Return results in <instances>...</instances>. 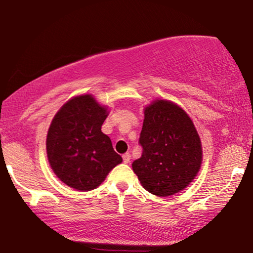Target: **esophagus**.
Segmentation results:
<instances>
[{"label": "esophagus", "mask_w": 253, "mask_h": 253, "mask_svg": "<svg viewBox=\"0 0 253 253\" xmlns=\"http://www.w3.org/2000/svg\"><path fill=\"white\" fill-rule=\"evenodd\" d=\"M123 160H124V163L125 164H128L130 161V154L129 153H125L123 156Z\"/></svg>", "instance_id": "obj_1"}]
</instances>
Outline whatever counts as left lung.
Wrapping results in <instances>:
<instances>
[{
  "label": "left lung",
  "instance_id": "left-lung-1",
  "mask_svg": "<svg viewBox=\"0 0 253 253\" xmlns=\"http://www.w3.org/2000/svg\"><path fill=\"white\" fill-rule=\"evenodd\" d=\"M139 144L142 156L131 167L142 186L158 197L184 190L202 164V146L185 111L167 100L145 108Z\"/></svg>",
  "mask_w": 253,
  "mask_h": 253
}]
</instances>
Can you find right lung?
<instances>
[{
    "label": "right lung",
    "mask_w": 253,
    "mask_h": 253,
    "mask_svg": "<svg viewBox=\"0 0 253 253\" xmlns=\"http://www.w3.org/2000/svg\"><path fill=\"white\" fill-rule=\"evenodd\" d=\"M108 109L90 95L75 96L56 112L48 128L46 153L60 180L77 191H90L123 158L101 127Z\"/></svg>",
    "instance_id": "obj_1"
}]
</instances>
